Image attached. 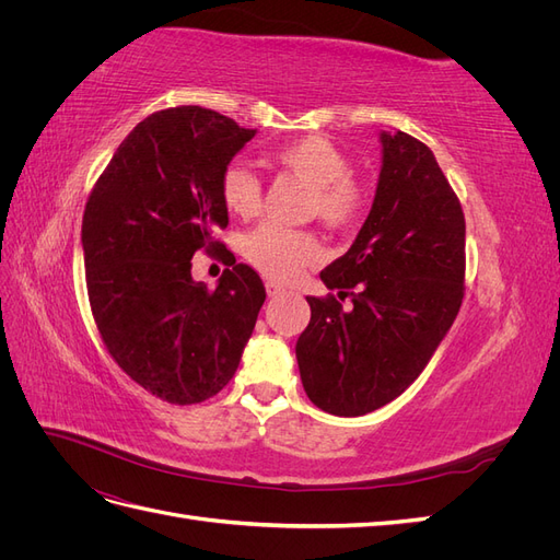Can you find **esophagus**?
<instances>
[{"label": "esophagus", "mask_w": 560, "mask_h": 560, "mask_svg": "<svg viewBox=\"0 0 560 560\" xmlns=\"http://www.w3.org/2000/svg\"><path fill=\"white\" fill-rule=\"evenodd\" d=\"M266 292H268V296L273 299V296H280V294H284V287L282 284H278V282H266Z\"/></svg>", "instance_id": "esophagus-1"}]
</instances>
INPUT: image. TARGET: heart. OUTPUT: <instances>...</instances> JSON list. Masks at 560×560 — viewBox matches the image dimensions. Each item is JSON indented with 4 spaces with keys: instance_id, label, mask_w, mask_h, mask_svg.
Returning a JSON list of instances; mask_svg holds the SVG:
<instances>
[{
    "instance_id": "obj_1",
    "label": "heart",
    "mask_w": 560,
    "mask_h": 560,
    "mask_svg": "<svg viewBox=\"0 0 560 560\" xmlns=\"http://www.w3.org/2000/svg\"><path fill=\"white\" fill-rule=\"evenodd\" d=\"M268 159L282 173L308 184L306 212L322 224L352 229L364 217L369 206L364 184L350 175L352 161L346 151L325 135H306L276 147ZM219 196L231 214L249 219L261 208V179L243 163H229L219 175ZM241 252L261 273L287 282L319 257V245L311 231L266 222L245 233Z\"/></svg>"
}]
</instances>
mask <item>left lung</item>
Instances as JSON below:
<instances>
[{"instance_id":"8db88e82","label":"left lung","mask_w":560,"mask_h":560,"mask_svg":"<svg viewBox=\"0 0 560 560\" xmlns=\"http://www.w3.org/2000/svg\"><path fill=\"white\" fill-rule=\"evenodd\" d=\"M374 206L352 247L322 270L334 294L308 296L296 341L301 383L317 409L364 416L409 387L465 296V214L428 144L383 132Z\"/></svg>"}]
</instances>
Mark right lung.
<instances>
[{
    "mask_svg": "<svg viewBox=\"0 0 560 560\" xmlns=\"http://www.w3.org/2000/svg\"><path fill=\"white\" fill-rule=\"evenodd\" d=\"M254 132L198 105L154 112L118 144L83 210L100 338L135 383L167 404L224 389L266 301L257 270L235 259L214 290L191 278L196 252L229 254L214 238L229 224L219 175Z\"/></svg>",
    "mask_w": 560,
    "mask_h": 560,
    "instance_id": "right-lung-1",
    "label": "right lung"
}]
</instances>
